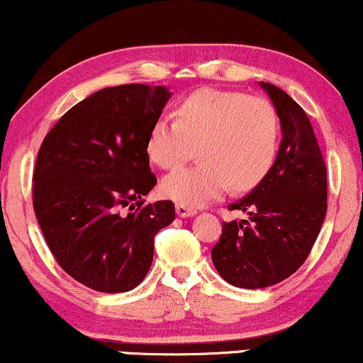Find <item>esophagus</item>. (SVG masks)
<instances>
[{
  "label": "esophagus",
  "instance_id": "esophagus-1",
  "mask_svg": "<svg viewBox=\"0 0 363 363\" xmlns=\"http://www.w3.org/2000/svg\"><path fill=\"white\" fill-rule=\"evenodd\" d=\"M176 213H177L179 218H192V216L197 214V211L187 208V206H184V204H177L176 206Z\"/></svg>",
  "mask_w": 363,
  "mask_h": 363
}]
</instances>
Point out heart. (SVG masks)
<instances>
[{"mask_svg": "<svg viewBox=\"0 0 363 363\" xmlns=\"http://www.w3.org/2000/svg\"><path fill=\"white\" fill-rule=\"evenodd\" d=\"M177 121L160 117L147 139L154 164L172 169L199 149L194 167H181L160 182L167 199L187 208L221 199L229 186L242 191L258 184L273 166L278 150L277 110L263 97L206 89L179 104Z\"/></svg>", "mask_w": 363, "mask_h": 363, "instance_id": "heart-1", "label": "heart"}]
</instances>
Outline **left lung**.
<instances>
[{
	"mask_svg": "<svg viewBox=\"0 0 363 363\" xmlns=\"http://www.w3.org/2000/svg\"><path fill=\"white\" fill-rule=\"evenodd\" d=\"M281 127L272 169L246 197L231 204L247 219L223 224L211 258L229 284L266 288L305 263L327 213V166L305 110L286 91L259 82Z\"/></svg>",
	"mask_w": 363,
	"mask_h": 363,
	"instance_id": "left-lung-1",
	"label": "left lung"
}]
</instances>
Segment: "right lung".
<instances>
[{
    "mask_svg": "<svg viewBox=\"0 0 363 363\" xmlns=\"http://www.w3.org/2000/svg\"><path fill=\"white\" fill-rule=\"evenodd\" d=\"M171 95L144 84L102 89L68 110L40 147L33 208L41 233L58 264L95 291L135 288L152 264L154 236L174 221L171 201L142 206L157 182L149 132Z\"/></svg>",
    "mask_w": 363,
    "mask_h": 363,
    "instance_id": "add662e5",
    "label": "right lung"
}]
</instances>
